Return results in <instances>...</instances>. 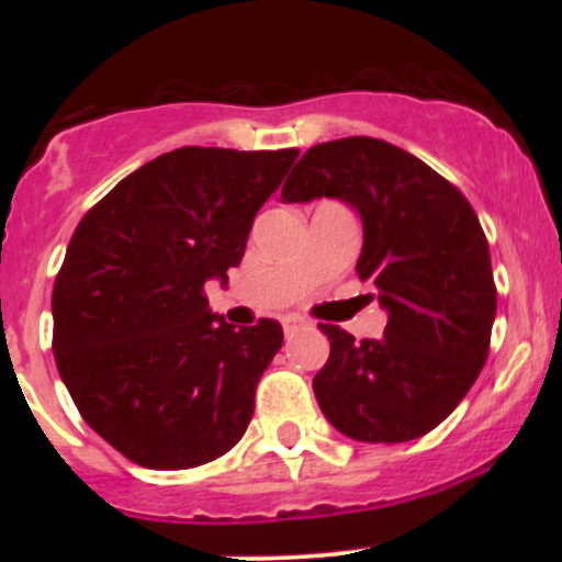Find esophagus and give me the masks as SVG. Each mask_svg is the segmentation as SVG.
<instances>
[{"label": "esophagus", "instance_id": "obj_1", "mask_svg": "<svg viewBox=\"0 0 562 562\" xmlns=\"http://www.w3.org/2000/svg\"><path fill=\"white\" fill-rule=\"evenodd\" d=\"M303 325H306V319L299 317V314H288V317H282V330H285L288 338H290V335H293V333H299Z\"/></svg>", "mask_w": 562, "mask_h": 562}]
</instances>
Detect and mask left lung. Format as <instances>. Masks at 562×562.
Listing matches in <instances>:
<instances>
[{"mask_svg": "<svg viewBox=\"0 0 562 562\" xmlns=\"http://www.w3.org/2000/svg\"><path fill=\"white\" fill-rule=\"evenodd\" d=\"M338 198L364 224L357 272L389 308L380 338L319 325L330 359L317 402L340 434L402 443L443 423L488 357L496 314L492 256L479 216L449 179L402 147L344 137L308 147L282 200Z\"/></svg>", "mask_w": 562, "mask_h": 562, "instance_id": "obj_1", "label": "left lung"}]
</instances>
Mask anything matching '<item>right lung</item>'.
<instances>
[{"mask_svg":"<svg viewBox=\"0 0 562 562\" xmlns=\"http://www.w3.org/2000/svg\"><path fill=\"white\" fill-rule=\"evenodd\" d=\"M288 150L179 147L83 214L53 290L57 372L94 434L150 470L198 468L240 441L282 327L216 317L205 280L237 267Z\"/></svg>","mask_w":562,"mask_h":562,"instance_id":"1","label":"right lung"}]
</instances>
